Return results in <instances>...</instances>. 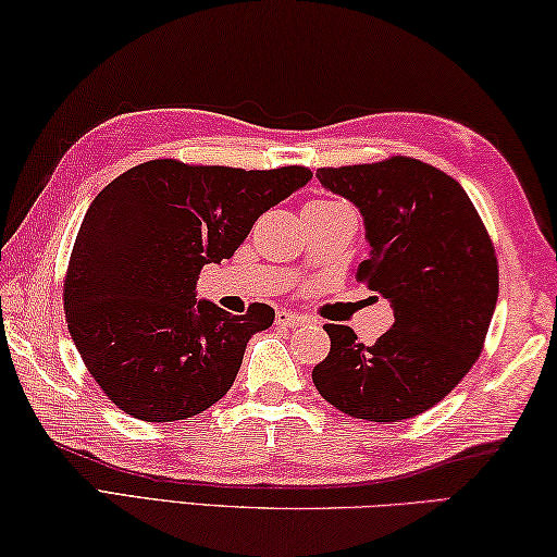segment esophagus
<instances>
[{"instance_id": "esophagus-1", "label": "esophagus", "mask_w": 557, "mask_h": 557, "mask_svg": "<svg viewBox=\"0 0 557 557\" xmlns=\"http://www.w3.org/2000/svg\"><path fill=\"white\" fill-rule=\"evenodd\" d=\"M275 321L277 326H285V329H297V326H305V323L309 321L307 317H301V313H295V311H287V309H280L275 313Z\"/></svg>"}]
</instances>
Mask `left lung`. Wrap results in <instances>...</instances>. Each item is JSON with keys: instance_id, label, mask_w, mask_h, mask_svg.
Here are the masks:
<instances>
[{"instance_id": "obj_1", "label": "left lung", "mask_w": 557, "mask_h": 557, "mask_svg": "<svg viewBox=\"0 0 557 557\" xmlns=\"http://www.w3.org/2000/svg\"><path fill=\"white\" fill-rule=\"evenodd\" d=\"M317 177L360 211L370 252L352 277L389 301L394 323L375 346L326 323L331 350L311 380L348 417H417L480 356L499 295L492 240L458 182L421 160L321 168Z\"/></svg>"}]
</instances>
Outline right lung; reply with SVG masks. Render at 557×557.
<instances>
[{"label":"right lung","mask_w":557,"mask_h":557,"mask_svg":"<svg viewBox=\"0 0 557 557\" xmlns=\"http://www.w3.org/2000/svg\"><path fill=\"white\" fill-rule=\"evenodd\" d=\"M311 180L307 168H195L150 160L99 191L65 277V319L107 397L140 421H180L234 384L248 341L275 321L197 299L199 270L221 265L270 207Z\"/></svg>","instance_id":"1"}]
</instances>
